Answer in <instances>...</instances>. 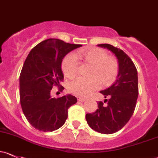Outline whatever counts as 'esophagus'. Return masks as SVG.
Returning a JSON list of instances; mask_svg holds the SVG:
<instances>
[{"label":"esophagus","instance_id":"esophagus-1","mask_svg":"<svg viewBox=\"0 0 158 158\" xmlns=\"http://www.w3.org/2000/svg\"><path fill=\"white\" fill-rule=\"evenodd\" d=\"M77 100L79 101H85L86 100V98H82V97H77Z\"/></svg>","mask_w":158,"mask_h":158}]
</instances>
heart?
I'll return each mask as SVG.
<instances>
[{
    "label": "heart",
    "mask_w": 158,
    "mask_h": 158,
    "mask_svg": "<svg viewBox=\"0 0 158 158\" xmlns=\"http://www.w3.org/2000/svg\"><path fill=\"white\" fill-rule=\"evenodd\" d=\"M91 64L92 77L85 79L76 77L69 85V91L77 95H89L93 91L98 89L101 83L104 86L114 83L118 75V63L114 58L108 57L104 50L99 48H90L78 51L76 54L66 55L62 63V70L67 77L76 74L79 66V59Z\"/></svg>",
    "instance_id": "b5f03b06"
}]
</instances>
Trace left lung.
Here are the masks:
<instances>
[{
    "instance_id": "obj_1",
    "label": "left lung",
    "mask_w": 158,
    "mask_h": 158,
    "mask_svg": "<svg viewBox=\"0 0 158 158\" xmlns=\"http://www.w3.org/2000/svg\"><path fill=\"white\" fill-rule=\"evenodd\" d=\"M108 49L118 60L119 70L115 82L108 89L101 91L107 101L104 105L98 102V109L87 114L86 121L94 131L102 134H112L122 129L129 122L135 110L139 95L138 73L135 64L123 50L109 44H98Z\"/></svg>"
}]
</instances>
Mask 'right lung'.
Here are the masks:
<instances>
[{"label": "right lung", "instance_id": "add662e5", "mask_svg": "<svg viewBox=\"0 0 158 158\" xmlns=\"http://www.w3.org/2000/svg\"><path fill=\"white\" fill-rule=\"evenodd\" d=\"M82 44L66 43L57 39L41 41L29 52L19 76V98L23 114L29 123L42 132L57 130L65 123L68 109L77 102L67 94L55 98L51 95L53 86L64 88L61 64L69 52Z\"/></svg>", "mask_w": 158, "mask_h": 158}]
</instances>
